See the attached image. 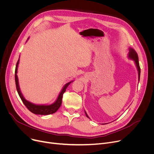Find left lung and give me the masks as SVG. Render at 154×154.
<instances>
[{
	"instance_id": "8db88e82",
	"label": "left lung",
	"mask_w": 154,
	"mask_h": 154,
	"mask_svg": "<svg viewBox=\"0 0 154 154\" xmlns=\"http://www.w3.org/2000/svg\"><path fill=\"white\" fill-rule=\"evenodd\" d=\"M128 50H129V52L128 53V58L129 59L132 60L134 61V63L135 64V66L137 67V71H138V80L139 81V80H140V66H139L138 55H137V52H135V51L134 49V48H132L131 47H129ZM85 114L88 119H90L89 117H88V115L87 114V113H86L85 111Z\"/></svg>"
}]
</instances>
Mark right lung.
<instances>
[{
  "label": "right lung",
  "instance_id": "1",
  "mask_svg": "<svg viewBox=\"0 0 154 154\" xmlns=\"http://www.w3.org/2000/svg\"><path fill=\"white\" fill-rule=\"evenodd\" d=\"M29 37L27 38L29 40ZM26 41V42H27ZM20 61V57L19 58V60L17 62V65H16V67H15V84H16V88H17V92L19 94V95L22 101L23 102V104L25 105L26 107L31 112L33 113V114H37V115H44V116H47V115H50L56 112L57 110L62 104V96L63 93L66 92V88L69 86V85L74 80H72V81H70L67 82L64 85L63 88H62L61 91L60 92L57 98L55 100V101L52 103V104L50 105H45V104H35L27 100H26L24 97L23 94L21 92L19 84V79L17 77V69H18V66H19V63Z\"/></svg>",
  "mask_w": 154,
  "mask_h": 154
}]
</instances>
